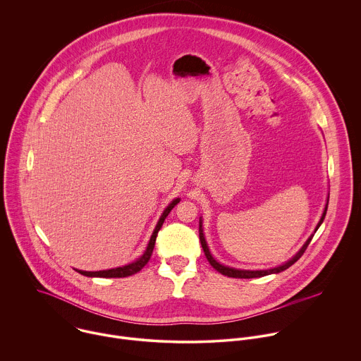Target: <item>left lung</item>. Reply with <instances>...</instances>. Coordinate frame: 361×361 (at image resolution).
<instances>
[{
	"label": "left lung",
	"instance_id": "8db88e82",
	"mask_svg": "<svg viewBox=\"0 0 361 361\" xmlns=\"http://www.w3.org/2000/svg\"><path fill=\"white\" fill-rule=\"evenodd\" d=\"M326 210H327V207H324V212H323V214H322V219H320V221H319V224H317L316 230H317V228H319V226L323 223L324 216H326ZM316 230H314V233H316ZM199 237H200V244H202V247H203L204 255H206L207 261L210 262V265H212L216 271H219L220 274H223V275H226V276H230V278H259V276H265V275H269V274H278V272L285 271L286 268H289L292 264H295V262H296V261L303 255V252H305V250L307 248L309 243L312 241V237H313V235H312V237L305 243V245L300 248V251H299V252H298L292 259H289L288 262H285V264H283V265H281V267L271 268V269H262V271H243V269L228 268V267H224V265L219 264V262L212 257V254H210V251H209V247H207L206 240H204V235H203L202 223H200V226H199Z\"/></svg>",
	"mask_w": 361,
	"mask_h": 361
}]
</instances>
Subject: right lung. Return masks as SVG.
<instances>
[{"label": "right lung", "instance_id": "right-lung-1", "mask_svg": "<svg viewBox=\"0 0 361 361\" xmlns=\"http://www.w3.org/2000/svg\"><path fill=\"white\" fill-rule=\"evenodd\" d=\"M179 203V199H175L162 213L152 235H151V240H149V244L144 252V255L141 258H138L137 261L128 264V265H124V267H118V268H113V269H106V271H96V272H87V271H78L80 272L82 275H86V276H99V278H124V276H130V275H134L137 272H140L145 265L147 262L149 261L151 255H152V251H154V247H155V241H157V235H158V231L161 230L166 216L171 213V210Z\"/></svg>", "mask_w": 361, "mask_h": 361}]
</instances>
